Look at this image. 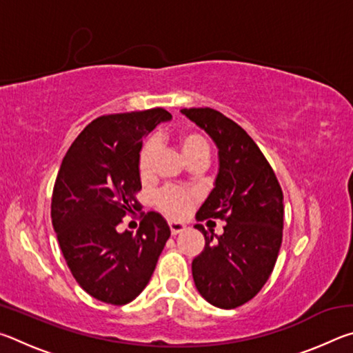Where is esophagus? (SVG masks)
<instances>
[{"label": "esophagus", "mask_w": 353, "mask_h": 353, "mask_svg": "<svg viewBox=\"0 0 353 353\" xmlns=\"http://www.w3.org/2000/svg\"><path fill=\"white\" fill-rule=\"evenodd\" d=\"M170 229L172 235H177V234H182V232L187 229V225L183 223H179V221H170Z\"/></svg>", "instance_id": "esophagus-1"}]
</instances>
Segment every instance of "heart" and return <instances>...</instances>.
Wrapping results in <instances>:
<instances>
[{
    "label": "heart",
    "mask_w": 353,
    "mask_h": 353,
    "mask_svg": "<svg viewBox=\"0 0 353 353\" xmlns=\"http://www.w3.org/2000/svg\"><path fill=\"white\" fill-rule=\"evenodd\" d=\"M179 149H181L183 159L187 162L194 157H201V155L208 157L207 141L198 134L181 135V139H179ZM155 152H157V146H155L154 141H148L143 146L139 155V170L141 177H148L151 174ZM191 199H193V194L190 191H185L182 188H165L157 194L155 202L170 216H181L187 210Z\"/></svg>",
    "instance_id": "heart-1"
}]
</instances>
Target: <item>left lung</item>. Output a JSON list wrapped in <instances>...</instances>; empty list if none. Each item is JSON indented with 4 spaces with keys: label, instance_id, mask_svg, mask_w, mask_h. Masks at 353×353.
Instances as JSON below:
<instances>
[{
    "label": "left lung",
    "instance_id": "1",
    "mask_svg": "<svg viewBox=\"0 0 353 353\" xmlns=\"http://www.w3.org/2000/svg\"><path fill=\"white\" fill-rule=\"evenodd\" d=\"M218 148V174L196 219H225L214 235L196 224L205 248L191 263L196 290L218 308H236L268 282L283 232V194L255 141L223 113L182 109Z\"/></svg>",
    "mask_w": 353,
    "mask_h": 353
}]
</instances>
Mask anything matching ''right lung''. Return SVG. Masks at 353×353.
Masks as SVG:
<instances>
[{
  "label": "right lung",
  "mask_w": 353,
  "mask_h": 353,
  "mask_svg": "<svg viewBox=\"0 0 353 353\" xmlns=\"http://www.w3.org/2000/svg\"><path fill=\"white\" fill-rule=\"evenodd\" d=\"M172 117L163 109L99 117L62 160L51 218L65 261L81 288L112 305L132 302L151 280L171 235L162 214L149 212L137 234L118 232L139 205L143 139Z\"/></svg>",
  "instance_id": "obj_1"
}]
</instances>
